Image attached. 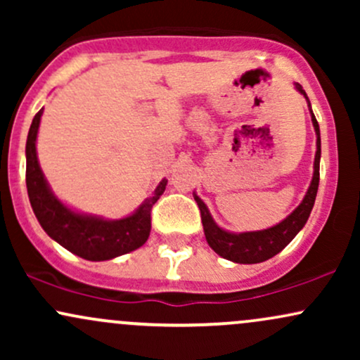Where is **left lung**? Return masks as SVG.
<instances>
[{
	"instance_id": "obj_1",
	"label": "left lung",
	"mask_w": 360,
	"mask_h": 360,
	"mask_svg": "<svg viewBox=\"0 0 360 360\" xmlns=\"http://www.w3.org/2000/svg\"><path fill=\"white\" fill-rule=\"evenodd\" d=\"M296 89L301 94L307 96L304 89L300 84H296ZM308 100V96H307ZM313 127L316 131V154H315V172H313L311 184H309L307 196L301 201V205L295 210L286 220L278 223L276 226L267 230H260V232H245V233H230L221 230L217 223L213 221L212 214H210L208 208L200 198L194 194V200H196L198 206H200L201 212V221H203V230L205 237L208 245L217 252L218 255H221L223 259H229L232 262L237 264H257L264 262V260L274 257L276 254H279L284 247L288 245L292 238L296 237V233L307 223L309 213H311L313 205H315V198L318 191V183H320V155H321V142H320V127L315 115L311 113Z\"/></svg>"
}]
</instances>
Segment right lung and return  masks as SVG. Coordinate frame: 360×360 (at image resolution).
Returning a JSON list of instances; mask_svg holds the SVG:
<instances>
[{"mask_svg": "<svg viewBox=\"0 0 360 360\" xmlns=\"http://www.w3.org/2000/svg\"><path fill=\"white\" fill-rule=\"evenodd\" d=\"M42 111L34 117L27 139V191L42 229L62 247L86 260H108L142 247L150 235L152 206L166 191L167 179L160 181L154 196L123 220L106 221L71 212L51 193L37 160L35 140Z\"/></svg>", "mask_w": 360, "mask_h": 360, "instance_id": "obj_1", "label": "right lung"}]
</instances>
